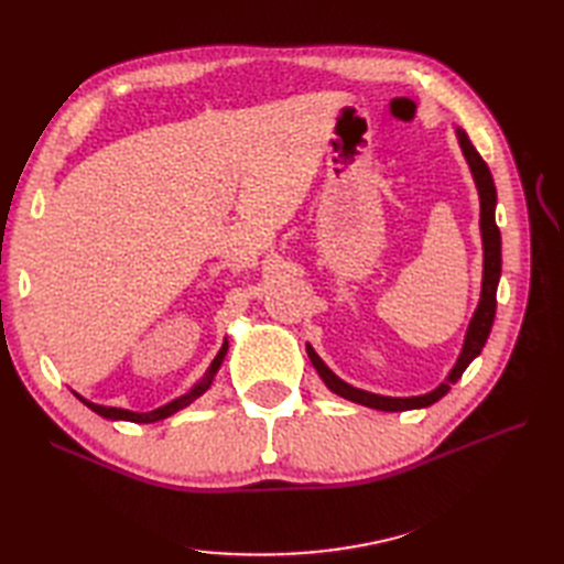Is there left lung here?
Masks as SVG:
<instances>
[{"mask_svg": "<svg viewBox=\"0 0 564 564\" xmlns=\"http://www.w3.org/2000/svg\"><path fill=\"white\" fill-rule=\"evenodd\" d=\"M456 139H458L460 150H464V158H466L468 166H470L477 195H480V232H482V289H480V301H477V308L468 324L464 348H460L458 360L452 367L449 377L442 381L435 390L425 392V395H416V398H388V395H377V392H369L362 388H355V386L346 383L344 379H338L336 373L322 362V357L313 350V346L305 344V350H308L311 362L317 369L324 386H327L332 392H336V395H340L344 400L379 409V412H406V409L431 406L433 402L447 395L449 388L460 379V373L468 369V365L482 352V348L487 344L491 324H494V315H497V286L501 280V232L497 228V218H494V212H497V187H494L489 166L480 158V152L473 148L468 133L464 129H456Z\"/></svg>", "mask_w": 564, "mask_h": 564, "instance_id": "left-lung-1", "label": "left lung"}]
</instances>
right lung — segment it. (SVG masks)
I'll list each match as a JSON object with an SVG mask.
<instances>
[{
	"mask_svg": "<svg viewBox=\"0 0 564 564\" xmlns=\"http://www.w3.org/2000/svg\"><path fill=\"white\" fill-rule=\"evenodd\" d=\"M226 352H228V340H224V346H220L218 355L214 357V362L209 365L207 373H204L199 383H195L191 390L185 392V395L172 400V402L164 404V406L152 409V412H129V409H119V406H104V404H96V402H89L87 398H82L79 392H75V390H73V392H75V398H77L79 402L87 404V406L91 409V412H96L98 416H104V419H110V421H131V423H155V421H162V419H166V416L176 414L178 409L187 406L191 402H195L199 395H204V392L209 390V386H212V381H214V377H216V371L220 369V365H224Z\"/></svg>",
	"mask_w": 564,
	"mask_h": 564,
	"instance_id": "right-lung-1",
	"label": "right lung"
}]
</instances>
